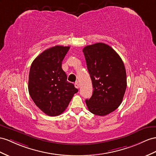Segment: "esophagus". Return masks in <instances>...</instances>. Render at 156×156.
Returning <instances> with one entry per match:
<instances>
[{
	"label": "esophagus",
	"mask_w": 156,
	"mask_h": 156,
	"mask_svg": "<svg viewBox=\"0 0 156 156\" xmlns=\"http://www.w3.org/2000/svg\"><path fill=\"white\" fill-rule=\"evenodd\" d=\"M74 86H75V87L76 88H77V89H78L79 88V83H78V82H76L75 83H74Z\"/></svg>",
	"instance_id": "34e87169"
}]
</instances>
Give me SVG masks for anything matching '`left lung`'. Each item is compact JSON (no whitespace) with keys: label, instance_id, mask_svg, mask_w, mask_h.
Wrapping results in <instances>:
<instances>
[{"label":"left lung","instance_id":"1","mask_svg":"<svg viewBox=\"0 0 156 156\" xmlns=\"http://www.w3.org/2000/svg\"><path fill=\"white\" fill-rule=\"evenodd\" d=\"M93 94L86 99L91 113L105 116L117 109L126 88V73L120 56L109 45L97 43L83 49Z\"/></svg>","mask_w":156,"mask_h":156}]
</instances>
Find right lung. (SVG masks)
<instances>
[{
	"mask_svg": "<svg viewBox=\"0 0 156 156\" xmlns=\"http://www.w3.org/2000/svg\"><path fill=\"white\" fill-rule=\"evenodd\" d=\"M70 47L56 45L44 51L31 64L28 90L32 100L44 113L58 116L67 108L78 90L67 81L62 62Z\"/></svg>",
	"mask_w": 156,
	"mask_h": 156,
	"instance_id": "right-lung-1",
	"label": "right lung"
}]
</instances>
